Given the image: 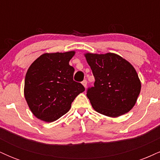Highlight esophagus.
Masks as SVG:
<instances>
[{"label": "esophagus", "mask_w": 160, "mask_h": 160, "mask_svg": "<svg viewBox=\"0 0 160 160\" xmlns=\"http://www.w3.org/2000/svg\"><path fill=\"white\" fill-rule=\"evenodd\" d=\"M82 86H84V87L86 88V86H87V81H86V80H83V81L82 82Z\"/></svg>", "instance_id": "esophagus-1"}]
</instances>
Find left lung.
I'll return each mask as SVG.
<instances>
[{"mask_svg": "<svg viewBox=\"0 0 160 160\" xmlns=\"http://www.w3.org/2000/svg\"><path fill=\"white\" fill-rule=\"evenodd\" d=\"M84 56L95 80L94 86L86 93L93 109L110 117L131 111L141 88L135 68L115 53L86 52Z\"/></svg>", "mask_w": 160, "mask_h": 160, "instance_id": "obj_1", "label": "left lung"}]
</instances>
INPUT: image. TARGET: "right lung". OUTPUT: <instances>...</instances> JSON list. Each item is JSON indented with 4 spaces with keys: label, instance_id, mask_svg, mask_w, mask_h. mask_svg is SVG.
<instances>
[{
    "label": "right lung",
    "instance_id": "obj_1",
    "mask_svg": "<svg viewBox=\"0 0 160 160\" xmlns=\"http://www.w3.org/2000/svg\"><path fill=\"white\" fill-rule=\"evenodd\" d=\"M75 51L41 55L28 69L24 95L37 118L51 122L65 114L71 103L85 91L73 80L74 68L69 65Z\"/></svg>",
    "mask_w": 160,
    "mask_h": 160
}]
</instances>
